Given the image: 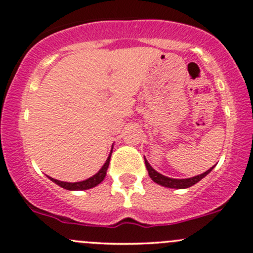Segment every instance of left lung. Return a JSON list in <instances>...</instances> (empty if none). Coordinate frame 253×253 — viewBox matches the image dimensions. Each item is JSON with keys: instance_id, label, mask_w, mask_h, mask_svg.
I'll list each match as a JSON object with an SVG mask.
<instances>
[{"instance_id": "8db88e82", "label": "left lung", "mask_w": 253, "mask_h": 253, "mask_svg": "<svg viewBox=\"0 0 253 253\" xmlns=\"http://www.w3.org/2000/svg\"><path fill=\"white\" fill-rule=\"evenodd\" d=\"M145 166H146V169H148V173H149L150 177H151V179L154 180L155 182H157L158 185L166 186V187H169V188H187V187H191V186H193L194 184H197L198 181H201V180L203 179L205 175H208V174H209L213 168V167L210 168L209 170H207L205 173L201 174V175L190 177V179H171V177L165 176V175H162V174L157 173V171L155 170V169L149 165V162L146 160H145Z\"/></svg>"}]
</instances>
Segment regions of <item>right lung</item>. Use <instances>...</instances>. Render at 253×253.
<instances>
[{
    "label": "right lung",
    "instance_id": "obj_1",
    "mask_svg": "<svg viewBox=\"0 0 253 253\" xmlns=\"http://www.w3.org/2000/svg\"><path fill=\"white\" fill-rule=\"evenodd\" d=\"M112 155V154H110ZM110 155L109 157H108L107 162L104 163L103 167L101 168V170L98 171V173L95 174L93 176L88 177L87 180H85V181H80V182H65V181H60V180H56V179H52V177H50V180L51 181H54L55 184H57L61 187L66 188V190H69V191H73V190H88V188H92L97 186L98 184H101L102 181H103V179L105 177V174H107V169L109 167V161H110Z\"/></svg>",
    "mask_w": 253,
    "mask_h": 253
}]
</instances>
